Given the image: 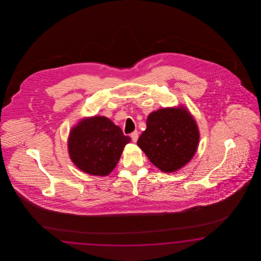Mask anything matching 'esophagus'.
<instances>
[{
  "instance_id": "34e87169",
  "label": "esophagus",
  "mask_w": 261,
  "mask_h": 261,
  "mask_svg": "<svg viewBox=\"0 0 261 261\" xmlns=\"http://www.w3.org/2000/svg\"><path fill=\"white\" fill-rule=\"evenodd\" d=\"M131 139H132V141L133 142H136L138 141V138H139V133H138V131H134L133 133H131Z\"/></svg>"
}]
</instances>
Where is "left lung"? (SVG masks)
Instances as JSON below:
<instances>
[{"instance_id": "obj_1", "label": "left lung", "mask_w": 261, "mask_h": 261, "mask_svg": "<svg viewBox=\"0 0 261 261\" xmlns=\"http://www.w3.org/2000/svg\"><path fill=\"white\" fill-rule=\"evenodd\" d=\"M199 137L196 121L185 107L164 108L148 116L138 145L154 166L171 173L193 158Z\"/></svg>"}]
</instances>
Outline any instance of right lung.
I'll return each instance as SVG.
<instances>
[{
    "mask_svg": "<svg viewBox=\"0 0 261 261\" xmlns=\"http://www.w3.org/2000/svg\"><path fill=\"white\" fill-rule=\"evenodd\" d=\"M131 139L105 117L82 119L71 129L68 149L72 163L83 172L106 176L117 166Z\"/></svg>",
    "mask_w": 261,
    "mask_h": 261,
    "instance_id": "obj_1",
    "label": "right lung"
}]
</instances>
